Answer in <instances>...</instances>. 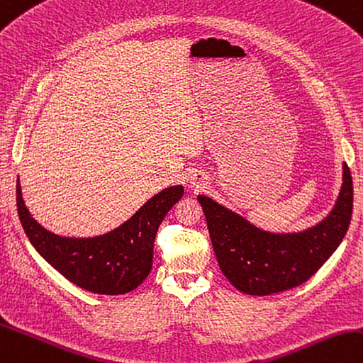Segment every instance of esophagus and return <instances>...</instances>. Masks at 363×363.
I'll return each mask as SVG.
<instances>
[{"mask_svg":"<svg viewBox=\"0 0 363 363\" xmlns=\"http://www.w3.org/2000/svg\"><path fill=\"white\" fill-rule=\"evenodd\" d=\"M204 182H198V181H191V187H195V189H204Z\"/></svg>","mask_w":363,"mask_h":363,"instance_id":"esophagus-1","label":"esophagus"}]
</instances>
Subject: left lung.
<instances>
[{
	"instance_id": "left-lung-1",
	"label": "left lung",
	"mask_w": 363,
	"mask_h": 363,
	"mask_svg": "<svg viewBox=\"0 0 363 363\" xmlns=\"http://www.w3.org/2000/svg\"><path fill=\"white\" fill-rule=\"evenodd\" d=\"M198 201L227 280L249 296H271L309 280L339 247L351 221L352 178L343 164L342 189L330 215L297 233L261 230L213 199L199 195Z\"/></svg>"
}]
</instances>
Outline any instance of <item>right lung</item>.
<instances>
[{
  "label": "right lung",
  "instance_id": "right-lung-1",
  "mask_svg": "<svg viewBox=\"0 0 363 363\" xmlns=\"http://www.w3.org/2000/svg\"><path fill=\"white\" fill-rule=\"evenodd\" d=\"M182 195V185L168 187L117 229L92 238H69L46 230L33 220L24 206L20 179L16 182L18 216L32 246L71 283L102 296L130 292L148 277L159 225Z\"/></svg>",
  "mask_w": 363,
  "mask_h": 363
}]
</instances>
